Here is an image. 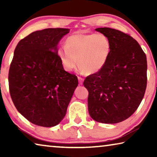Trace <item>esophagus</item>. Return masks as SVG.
Segmentation results:
<instances>
[{
    "label": "esophagus",
    "mask_w": 157,
    "mask_h": 157,
    "mask_svg": "<svg viewBox=\"0 0 157 157\" xmlns=\"http://www.w3.org/2000/svg\"><path fill=\"white\" fill-rule=\"evenodd\" d=\"M78 80H79V84L82 85L83 84V81H84V78H82V77H78Z\"/></svg>",
    "instance_id": "1"
}]
</instances>
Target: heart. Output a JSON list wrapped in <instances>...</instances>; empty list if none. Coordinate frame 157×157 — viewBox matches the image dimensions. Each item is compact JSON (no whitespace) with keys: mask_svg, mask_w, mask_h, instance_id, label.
Returning <instances> with one entry per match:
<instances>
[{"mask_svg":"<svg viewBox=\"0 0 157 157\" xmlns=\"http://www.w3.org/2000/svg\"><path fill=\"white\" fill-rule=\"evenodd\" d=\"M111 44L103 34H78L66 39L65 47L57 50L66 71H72L78 64L82 72L94 74L100 71L107 63Z\"/></svg>","mask_w":157,"mask_h":157,"instance_id":"b5f03b06","label":"heart"}]
</instances>
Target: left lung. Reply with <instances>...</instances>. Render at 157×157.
<instances>
[{
  "label": "left lung",
  "instance_id": "1",
  "mask_svg": "<svg viewBox=\"0 0 157 157\" xmlns=\"http://www.w3.org/2000/svg\"><path fill=\"white\" fill-rule=\"evenodd\" d=\"M95 30L109 39L111 50L104 67L84 81L89 91V113L99 123H118L131 116L144 97L147 58L129 34L109 28Z\"/></svg>",
  "mask_w": 157,
  "mask_h": 157
}]
</instances>
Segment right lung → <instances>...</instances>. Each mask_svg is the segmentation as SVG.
Here are the masks:
<instances>
[{"label":"right lung","instance_id":"add662e5","mask_svg":"<svg viewBox=\"0 0 157 157\" xmlns=\"http://www.w3.org/2000/svg\"><path fill=\"white\" fill-rule=\"evenodd\" d=\"M66 28L33 32L18 42L10 67V93L18 112L36 125L50 127L62 121L78 78L63 69L57 45Z\"/></svg>","mask_w":157,"mask_h":157}]
</instances>
